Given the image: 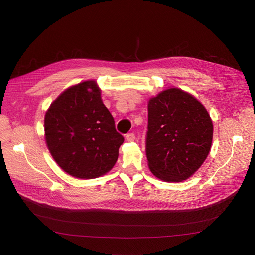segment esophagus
<instances>
[{"label":"esophagus","instance_id":"obj_1","mask_svg":"<svg viewBox=\"0 0 255 255\" xmlns=\"http://www.w3.org/2000/svg\"><path fill=\"white\" fill-rule=\"evenodd\" d=\"M125 138H126L127 141H133V140H135V134L133 132L128 133V134H126Z\"/></svg>","mask_w":255,"mask_h":255}]
</instances>
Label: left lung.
I'll use <instances>...</instances> for the list:
<instances>
[{
  "instance_id": "obj_1",
  "label": "left lung",
  "mask_w": 255,
  "mask_h": 255,
  "mask_svg": "<svg viewBox=\"0 0 255 255\" xmlns=\"http://www.w3.org/2000/svg\"><path fill=\"white\" fill-rule=\"evenodd\" d=\"M212 139L210 115L191 94L171 88L149 100L145 154L158 179L190 178L207 159Z\"/></svg>"
}]
</instances>
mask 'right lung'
Here are the masks:
<instances>
[{
  "label": "right lung",
  "instance_id": "add662e5",
  "mask_svg": "<svg viewBox=\"0 0 255 255\" xmlns=\"http://www.w3.org/2000/svg\"><path fill=\"white\" fill-rule=\"evenodd\" d=\"M44 131L52 158L78 179H95L110 171L124 142L95 80L65 90L45 114Z\"/></svg>",
  "mask_w": 255,
  "mask_h": 255
}]
</instances>
